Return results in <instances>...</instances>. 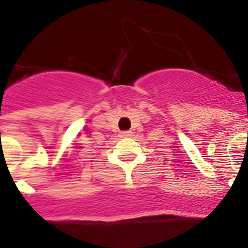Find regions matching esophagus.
Listing matches in <instances>:
<instances>
[{
  "instance_id": "esophagus-1",
  "label": "esophagus",
  "mask_w": 248,
  "mask_h": 248,
  "mask_svg": "<svg viewBox=\"0 0 248 248\" xmlns=\"http://www.w3.org/2000/svg\"><path fill=\"white\" fill-rule=\"evenodd\" d=\"M131 135H133V133H131V131H122V133H120V137H123V138L131 137Z\"/></svg>"
}]
</instances>
